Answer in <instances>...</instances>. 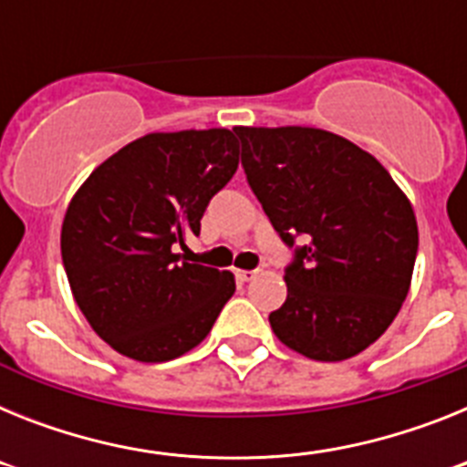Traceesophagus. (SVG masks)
I'll return each mask as SVG.
<instances>
[{
  "label": "esophagus",
  "instance_id": "34e87169",
  "mask_svg": "<svg viewBox=\"0 0 467 467\" xmlns=\"http://www.w3.org/2000/svg\"><path fill=\"white\" fill-rule=\"evenodd\" d=\"M254 275H257V271H245V269H238L236 271V278L241 280V283H247V280H253Z\"/></svg>",
  "mask_w": 467,
  "mask_h": 467
}]
</instances>
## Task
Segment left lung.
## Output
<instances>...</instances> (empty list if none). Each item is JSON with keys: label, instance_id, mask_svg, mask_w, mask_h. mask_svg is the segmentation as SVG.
Returning a JSON list of instances; mask_svg holds the SVG:
<instances>
[{"label": "left lung", "instance_id": "obj_1", "mask_svg": "<svg viewBox=\"0 0 467 467\" xmlns=\"http://www.w3.org/2000/svg\"><path fill=\"white\" fill-rule=\"evenodd\" d=\"M243 171L292 247L287 299L269 316L285 346L320 362L358 356L410 292L419 229L372 154L320 128H234Z\"/></svg>", "mask_w": 467, "mask_h": 467}]
</instances>
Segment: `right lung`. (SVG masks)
I'll list each match as a JSON object with an SVG mask.
<instances>
[{
	"label": "right lung",
	"mask_w": 467,
	"mask_h": 467,
	"mask_svg": "<svg viewBox=\"0 0 467 467\" xmlns=\"http://www.w3.org/2000/svg\"><path fill=\"white\" fill-rule=\"evenodd\" d=\"M238 168L226 128L151 133L95 168L60 234L65 274L100 339L140 362L180 358L208 337L236 283L177 254Z\"/></svg>",
	"instance_id": "obj_1"
}]
</instances>
